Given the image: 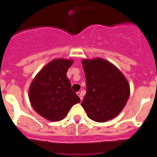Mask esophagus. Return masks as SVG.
<instances>
[{
    "mask_svg": "<svg viewBox=\"0 0 157 157\" xmlns=\"http://www.w3.org/2000/svg\"><path fill=\"white\" fill-rule=\"evenodd\" d=\"M76 94L78 95L79 97H80V99H81V101H82V100H83V95H82V93H80V92H78V93H76Z\"/></svg>",
    "mask_w": 157,
    "mask_h": 157,
    "instance_id": "esophagus-1",
    "label": "esophagus"
}]
</instances>
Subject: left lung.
Segmentation results:
<instances>
[{
    "label": "left lung",
    "instance_id": "obj_1",
    "mask_svg": "<svg viewBox=\"0 0 157 157\" xmlns=\"http://www.w3.org/2000/svg\"><path fill=\"white\" fill-rule=\"evenodd\" d=\"M86 91L81 106L88 117L105 122L117 117L129 98L130 87L125 76L112 63L102 58L82 60Z\"/></svg>",
    "mask_w": 157,
    "mask_h": 157
}]
</instances>
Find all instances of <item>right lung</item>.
Wrapping results in <instances>:
<instances>
[{"label":"right lung","mask_w":157,"mask_h":157,"mask_svg":"<svg viewBox=\"0 0 157 157\" xmlns=\"http://www.w3.org/2000/svg\"><path fill=\"white\" fill-rule=\"evenodd\" d=\"M73 60L55 59L47 64L32 81L29 89L31 105L36 113L50 121H61L72 105L81 101L71 89L66 76Z\"/></svg>","instance_id":"obj_1"}]
</instances>
